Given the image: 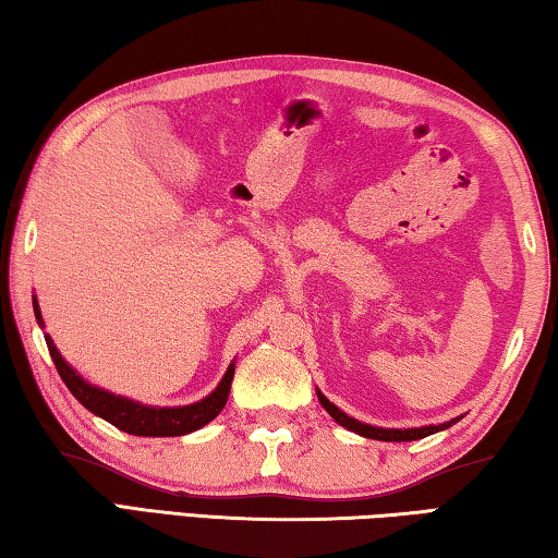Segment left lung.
Here are the masks:
<instances>
[{
  "instance_id": "8db88e82",
  "label": "left lung",
  "mask_w": 558,
  "mask_h": 558,
  "mask_svg": "<svg viewBox=\"0 0 558 558\" xmlns=\"http://www.w3.org/2000/svg\"><path fill=\"white\" fill-rule=\"evenodd\" d=\"M316 395H318V402L324 404L326 412L333 416L340 426H345V428H350V432H355V434L365 436V438H375V441H416V438H424V436H432L436 432H444V428L453 426L456 422H461V416H456V418H451V422L438 424V426L432 424V426H418V428H379V426H369V424L357 422V418L348 416L345 412H340V409L336 404H330V399L320 395L318 389H316Z\"/></svg>"
}]
</instances>
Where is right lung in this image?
<instances>
[{
  "label": "right lung",
  "mask_w": 558,
  "mask_h": 558,
  "mask_svg": "<svg viewBox=\"0 0 558 558\" xmlns=\"http://www.w3.org/2000/svg\"><path fill=\"white\" fill-rule=\"evenodd\" d=\"M34 314H36L38 326L44 328V318H41V311H38L36 299H34ZM46 345H48V353H51V357H53L58 375H61L65 387L71 389V395L77 399V402H81L87 412H93L95 416L105 418V422H110L112 426H117L124 434L183 436V434L198 432L201 426L213 422V418L222 412V407L228 404L234 363L228 367V373H225V377L220 379V385L215 387L208 397L201 399V402L189 404V407H146V404L132 402V399L117 397L112 392H107V389L85 383V379L65 363L63 355L58 353V348L53 345L51 336H46Z\"/></svg>",
  "instance_id": "obj_1"
}]
</instances>
